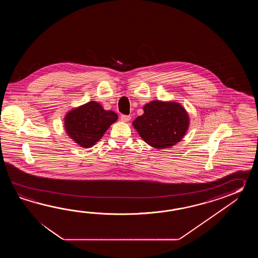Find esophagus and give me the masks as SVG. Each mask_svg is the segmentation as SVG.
<instances>
[{"label": "esophagus", "instance_id": "34e87169", "mask_svg": "<svg viewBox=\"0 0 258 258\" xmlns=\"http://www.w3.org/2000/svg\"><path fill=\"white\" fill-rule=\"evenodd\" d=\"M131 119V117L129 115H124V114H121V120L122 121H128Z\"/></svg>", "mask_w": 258, "mask_h": 258}]
</instances>
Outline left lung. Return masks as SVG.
<instances>
[{"label": "left lung", "mask_w": 258, "mask_h": 258, "mask_svg": "<svg viewBox=\"0 0 258 258\" xmlns=\"http://www.w3.org/2000/svg\"><path fill=\"white\" fill-rule=\"evenodd\" d=\"M189 124L186 111L175 102L154 100L145 105L144 114L133 125L149 146L167 148L181 141Z\"/></svg>", "instance_id": "obj_1"}]
</instances>
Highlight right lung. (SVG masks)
Returning a JSON list of instances; mask_svg holds the SVG:
<instances>
[{
  "label": "right lung",
  "instance_id": "right-lung-1",
  "mask_svg": "<svg viewBox=\"0 0 258 258\" xmlns=\"http://www.w3.org/2000/svg\"><path fill=\"white\" fill-rule=\"evenodd\" d=\"M118 115L104 110L96 101L71 110L66 117L67 134L82 148H90L98 142Z\"/></svg>",
  "mask_w": 258,
  "mask_h": 258
}]
</instances>
